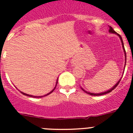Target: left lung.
<instances>
[{
    "mask_svg": "<svg viewBox=\"0 0 133 133\" xmlns=\"http://www.w3.org/2000/svg\"><path fill=\"white\" fill-rule=\"evenodd\" d=\"M109 32H110V33H113V34H116V35H118V36L119 37V38H120V40H121V42H122V47H123V51H124V53H125V64H126V52H125V48H124V45H123V40H122V37H121V36L119 35V34H118V33H116V32H115V31L114 30V29H113L112 28L111 26H109ZM120 81H121V78L120 79H119V81H118V82H117L116 84L115 85H114V86H113L112 88L111 89H110V90H108V91H105V92H102V93H99V94H94V93H91V92H88L87 91H86V90H84L83 88H82V90H83L84 91V92H86V94H90V95H94V96H98V95H105V94H108V93H110V91H112L113 90H114V88H116V86H118V84L119 83V82H120Z\"/></svg>",
    "mask_w": 133,
    "mask_h": 133,
    "instance_id": "obj_1",
    "label": "left lung"
}]
</instances>
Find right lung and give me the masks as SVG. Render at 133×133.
<instances>
[{
	"label": "right lung",
	"mask_w": 133,
	"mask_h": 133,
	"mask_svg": "<svg viewBox=\"0 0 133 133\" xmlns=\"http://www.w3.org/2000/svg\"><path fill=\"white\" fill-rule=\"evenodd\" d=\"M57 83H58V79H57V81H56V86H55V87L54 88V89L53 90H52V91H50L49 93H48V94H46V95H43V96H34V95H28V94H25V93H23V92H22V91H21V93L22 94H23V95H27V96H28V97H35V98H38V97H43V96H47V95H49V94H51V93L52 92V91H54V90H55V89L56 88V85H57Z\"/></svg>",
	"instance_id": "1"
}]
</instances>
